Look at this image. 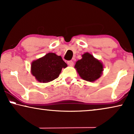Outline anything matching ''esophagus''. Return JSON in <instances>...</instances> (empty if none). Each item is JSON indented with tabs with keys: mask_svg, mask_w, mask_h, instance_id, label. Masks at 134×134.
<instances>
[{
	"mask_svg": "<svg viewBox=\"0 0 134 134\" xmlns=\"http://www.w3.org/2000/svg\"><path fill=\"white\" fill-rule=\"evenodd\" d=\"M67 63H68V65L69 66H72L74 65V62H73L72 61H71V60H70V61H68Z\"/></svg>",
	"mask_w": 134,
	"mask_h": 134,
	"instance_id": "esophagus-1",
	"label": "esophagus"
}]
</instances>
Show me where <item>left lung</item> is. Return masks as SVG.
Segmentation results:
<instances>
[{
	"label": "left lung",
	"mask_w": 134,
	"mask_h": 134,
	"mask_svg": "<svg viewBox=\"0 0 134 134\" xmlns=\"http://www.w3.org/2000/svg\"><path fill=\"white\" fill-rule=\"evenodd\" d=\"M82 57L76 62L74 68L82 79L88 82L96 81L103 72V63L88 52L82 54Z\"/></svg>",
	"instance_id": "obj_1"
}]
</instances>
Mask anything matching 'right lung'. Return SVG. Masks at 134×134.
I'll list each match as a JSON object with an SVG mask.
<instances>
[{"mask_svg": "<svg viewBox=\"0 0 134 134\" xmlns=\"http://www.w3.org/2000/svg\"><path fill=\"white\" fill-rule=\"evenodd\" d=\"M67 66L61 56L49 52L32 62L31 73L37 81L47 83L58 78L62 68Z\"/></svg>", "mask_w": 134, "mask_h": 134, "instance_id": "obj_1", "label": "right lung"}]
</instances>
